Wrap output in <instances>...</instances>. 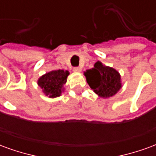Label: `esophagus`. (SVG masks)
<instances>
[{"instance_id": "34e87169", "label": "esophagus", "mask_w": 156, "mask_h": 156, "mask_svg": "<svg viewBox=\"0 0 156 156\" xmlns=\"http://www.w3.org/2000/svg\"><path fill=\"white\" fill-rule=\"evenodd\" d=\"M81 68H79V67H76V68H73V71L77 72V73H79V72H81Z\"/></svg>"}]
</instances>
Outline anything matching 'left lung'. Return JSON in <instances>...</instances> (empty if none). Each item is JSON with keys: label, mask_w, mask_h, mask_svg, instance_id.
Returning a JSON list of instances; mask_svg holds the SVG:
<instances>
[{"label": "left lung", "mask_w": 156, "mask_h": 156, "mask_svg": "<svg viewBox=\"0 0 156 156\" xmlns=\"http://www.w3.org/2000/svg\"><path fill=\"white\" fill-rule=\"evenodd\" d=\"M87 83L95 94L102 98H109L117 94L122 87L120 74L115 68L95 62L94 68L84 72Z\"/></svg>", "instance_id": "left-lung-1"}]
</instances>
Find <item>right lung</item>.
<instances>
[{"mask_svg": "<svg viewBox=\"0 0 156 156\" xmlns=\"http://www.w3.org/2000/svg\"><path fill=\"white\" fill-rule=\"evenodd\" d=\"M69 72L64 70H53L42 75L37 81V84L42 92L49 98H56L63 91V85L67 82Z\"/></svg>", "mask_w": 156, "mask_h": 156, "instance_id": "add662e5", "label": "right lung"}]
</instances>
